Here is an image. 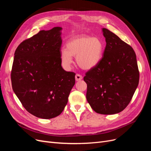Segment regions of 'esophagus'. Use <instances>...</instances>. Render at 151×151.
<instances>
[{"label":"esophagus","mask_w":151,"mask_h":151,"mask_svg":"<svg viewBox=\"0 0 151 151\" xmlns=\"http://www.w3.org/2000/svg\"><path fill=\"white\" fill-rule=\"evenodd\" d=\"M75 78H76V81H79L83 79V76H82L81 75H80V74H77L76 75Z\"/></svg>","instance_id":"esophagus-1"}]
</instances>
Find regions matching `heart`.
<instances>
[{"label": "heart", "instance_id": "b5f03b06", "mask_svg": "<svg viewBox=\"0 0 151 151\" xmlns=\"http://www.w3.org/2000/svg\"><path fill=\"white\" fill-rule=\"evenodd\" d=\"M104 49L103 41L98 37L84 35L74 36L67 41L65 48L61 50V64L65 70H69L74 57L79 67L91 70L101 61Z\"/></svg>", "mask_w": 151, "mask_h": 151}]
</instances>
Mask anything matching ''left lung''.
Segmentation results:
<instances>
[{"label":"left lung","mask_w":151,"mask_h":151,"mask_svg":"<svg viewBox=\"0 0 151 151\" xmlns=\"http://www.w3.org/2000/svg\"><path fill=\"white\" fill-rule=\"evenodd\" d=\"M106 47L99 64L86 72L87 101L94 111L113 115L129 104L137 88L139 72L136 55L117 35L102 28Z\"/></svg>","instance_id":"1"}]
</instances>
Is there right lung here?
<instances>
[{
  "label": "right lung",
  "instance_id": "1",
  "mask_svg": "<svg viewBox=\"0 0 151 151\" xmlns=\"http://www.w3.org/2000/svg\"><path fill=\"white\" fill-rule=\"evenodd\" d=\"M62 30L54 27L40 31L22 42L14 53L12 89L27 111L43 119L60 115L75 84V73L61 65Z\"/></svg>",
  "mask_w": 151,
  "mask_h": 151
}]
</instances>
